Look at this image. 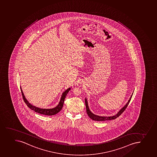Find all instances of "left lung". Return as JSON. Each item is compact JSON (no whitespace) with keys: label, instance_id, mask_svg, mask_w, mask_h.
I'll list each match as a JSON object with an SVG mask.
<instances>
[{"label":"left lung","instance_id":"obj_1","mask_svg":"<svg viewBox=\"0 0 157 157\" xmlns=\"http://www.w3.org/2000/svg\"><path fill=\"white\" fill-rule=\"evenodd\" d=\"M133 94H132L130 99L128 100V101L127 102V104L123 107L119 111L117 112V113L115 115H113V116H110V117H101V116H99V115H96L94 114L93 113L91 112V111L90 110V108L88 106V102L87 101L86 98L85 99V105H86V112L88 117L91 118V120L96 121H109V120H115V118L118 117L121 113L125 110L127 106H128V104L130 103V101L131 100L132 97L133 96Z\"/></svg>","mask_w":157,"mask_h":157}]
</instances>
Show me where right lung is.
I'll list each match as a JSON object with an SVG mask.
<instances>
[{"mask_svg":"<svg viewBox=\"0 0 157 157\" xmlns=\"http://www.w3.org/2000/svg\"><path fill=\"white\" fill-rule=\"evenodd\" d=\"M20 89H21V93L22 94L23 100L25 101L26 104L27 105V106L32 110L34 111L35 112H37L38 113H40L41 114L46 115H55V114L58 113V112L61 110L62 108H63L64 99L66 98V96H67L68 92L71 90V88H67V90H66L63 93L59 104L57 105V106H56V107L53 108L51 109H43V108H40L37 107H36L35 106H33L30 103H29V101L26 99L25 97L24 94L23 93L21 87H20Z\"/></svg>","mask_w":157,"mask_h":157,"instance_id":"obj_1","label":"right lung"}]
</instances>
